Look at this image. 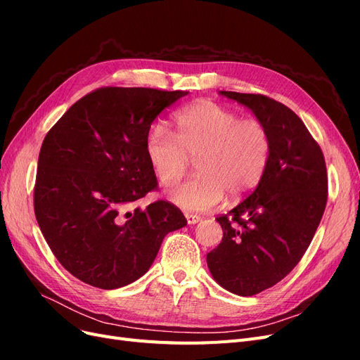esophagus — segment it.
Wrapping results in <instances>:
<instances>
[{"label":"esophagus","instance_id":"34e87169","mask_svg":"<svg viewBox=\"0 0 360 360\" xmlns=\"http://www.w3.org/2000/svg\"><path fill=\"white\" fill-rule=\"evenodd\" d=\"M184 216H186V221H188L189 225L197 224V222H200V219H201V217H200L198 214H192V213H186Z\"/></svg>","mask_w":360,"mask_h":360}]
</instances>
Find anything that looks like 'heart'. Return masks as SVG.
I'll return each instance as SVG.
<instances>
[{"label":"heart","instance_id":"heart-1","mask_svg":"<svg viewBox=\"0 0 360 360\" xmlns=\"http://www.w3.org/2000/svg\"><path fill=\"white\" fill-rule=\"evenodd\" d=\"M271 141L255 118L201 101L176 115V135L153 124L146 135V156L163 186L177 183L197 159L200 174L171 189L169 200L188 212L214 209L225 192L243 197L263 179Z\"/></svg>","mask_w":360,"mask_h":360}]
</instances>
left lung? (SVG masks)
Here are the masks:
<instances>
[{"instance_id": "8db88e82", "label": "left lung", "mask_w": 360, "mask_h": 360, "mask_svg": "<svg viewBox=\"0 0 360 360\" xmlns=\"http://www.w3.org/2000/svg\"><path fill=\"white\" fill-rule=\"evenodd\" d=\"M248 106L270 135L263 179L231 212L216 217L222 242L207 254L213 278L238 296L274 287L297 266L328 202L323 151L288 106L264 94L221 91Z\"/></svg>"}]
</instances>
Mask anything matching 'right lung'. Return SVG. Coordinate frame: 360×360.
<instances>
[{
    "label": "right lung",
    "instance_id": "obj_1",
    "mask_svg": "<svg viewBox=\"0 0 360 360\" xmlns=\"http://www.w3.org/2000/svg\"><path fill=\"white\" fill-rule=\"evenodd\" d=\"M188 91L102 86L73 103L39 155L34 213L60 264L102 290L124 287L153 263L163 237L188 224L179 207L134 201L158 189L146 156L155 118Z\"/></svg>",
    "mask_w": 360,
    "mask_h": 360
}]
</instances>
